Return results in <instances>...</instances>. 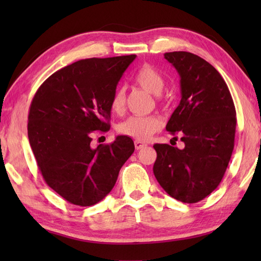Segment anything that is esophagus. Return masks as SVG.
Masks as SVG:
<instances>
[{
	"label": "esophagus",
	"instance_id": "1",
	"mask_svg": "<svg viewBox=\"0 0 261 261\" xmlns=\"http://www.w3.org/2000/svg\"><path fill=\"white\" fill-rule=\"evenodd\" d=\"M146 146H147L146 143H143V142H141V141H135V147H136L137 150H140V149L145 148Z\"/></svg>",
	"mask_w": 261,
	"mask_h": 261
}]
</instances>
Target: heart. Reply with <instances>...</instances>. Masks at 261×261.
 <instances>
[{
    "instance_id": "1",
    "label": "heart",
    "mask_w": 261,
    "mask_h": 261,
    "mask_svg": "<svg viewBox=\"0 0 261 261\" xmlns=\"http://www.w3.org/2000/svg\"><path fill=\"white\" fill-rule=\"evenodd\" d=\"M134 80L138 86H140L143 90L159 95L162 93L165 86V80L163 75L157 69H154L152 66L145 64L137 70ZM125 107V92L124 88L119 87L114 91L112 97L110 101V108L112 112L116 114L123 113ZM163 122L158 115H146L139 116L134 115L127 118L123 122L118 124L116 130L119 134L134 138L137 140L146 141L153 134L162 129Z\"/></svg>"
}]
</instances>
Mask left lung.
Listing matches in <instances>:
<instances>
[{
    "mask_svg": "<svg viewBox=\"0 0 261 261\" xmlns=\"http://www.w3.org/2000/svg\"><path fill=\"white\" fill-rule=\"evenodd\" d=\"M180 76L181 99L166 125L184 148L153 145V174L166 193L196 203L222 180L234 147L237 113L228 85L206 60L187 51L166 53Z\"/></svg>",
    "mask_w": 261,
    "mask_h": 261,
    "instance_id": "1",
    "label": "left lung"
}]
</instances>
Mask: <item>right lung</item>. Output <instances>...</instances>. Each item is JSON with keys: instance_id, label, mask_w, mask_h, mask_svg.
Returning a JSON list of instances; mask_svg holds the SVG:
<instances>
[{"instance_id": "right-lung-1", "label": "right lung", "mask_w": 261, "mask_h": 261, "mask_svg": "<svg viewBox=\"0 0 261 261\" xmlns=\"http://www.w3.org/2000/svg\"><path fill=\"white\" fill-rule=\"evenodd\" d=\"M136 55L88 58L57 70L30 104L28 137L47 185L70 204L91 206L114 187L135 151L130 137L91 147L94 131L110 129V101Z\"/></svg>"}]
</instances>
